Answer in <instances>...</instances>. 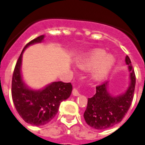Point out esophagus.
I'll return each mask as SVG.
<instances>
[{
    "instance_id": "34e87169",
    "label": "esophagus",
    "mask_w": 145,
    "mask_h": 145,
    "mask_svg": "<svg viewBox=\"0 0 145 145\" xmlns=\"http://www.w3.org/2000/svg\"><path fill=\"white\" fill-rule=\"evenodd\" d=\"M72 94H73V95L76 96V97H77V96H79V95H80V94H79V91H78V90H77V89H76V88H74V89H73Z\"/></svg>"
}]
</instances>
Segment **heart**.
Masks as SVG:
<instances>
[{"label": "heart", "mask_w": 145, "mask_h": 145, "mask_svg": "<svg viewBox=\"0 0 145 145\" xmlns=\"http://www.w3.org/2000/svg\"><path fill=\"white\" fill-rule=\"evenodd\" d=\"M106 55L105 50L95 49L82 57L78 61V65L85 70L94 69L92 78L94 80H101L109 74L115 61L113 56Z\"/></svg>", "instance_id": "1"}]
</instances>
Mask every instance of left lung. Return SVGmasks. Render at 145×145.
I'll list each match as a JSON object with an SVG mask.
<instances>
[{
	"label": "left lung",
	"mask_w": 145,
	"mask_h": 145,
	"mask_svg": "<svg viewBox=\"0 0 145 145\" xmlns=\"http://www.w3.org/2000/svg\"><path fill=\"white\" fill-rule=\"evenodd\" d=\"M130 72V84L125 93L117 97L111 95L107 90L108 82H104L96 87V94L88 99L84 117L91 127L105 129L118 124L127 113L135 93L136 77L129 56L125 59Z\"/></svg>",
	"instance_id": "obj_1"
}]
</instances>
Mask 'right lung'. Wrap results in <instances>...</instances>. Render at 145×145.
I'll return each instance as SVG.
<instances>
[{
    "instance_id": "1",
    "label": "right lung",
    "mask_w": 145,
    "mask_h": 145,
    "mask_svg": "<svg viewBox=\"0 0 145 145\" xmlns=\"http://www.w3.org/2000/svg\"><path fill=\"white\" fill-rule=\"evenodd\" d=\"M44 36H39L25 46L16 62L12 78L11 94L16 111L25 122L41 126L53 120L61 101L68 99L72 91L71 83L55 82L41 90H33L23 82L21 74L22 55L30 45L40 43Z\"/></svg>"
}]
</instances>
